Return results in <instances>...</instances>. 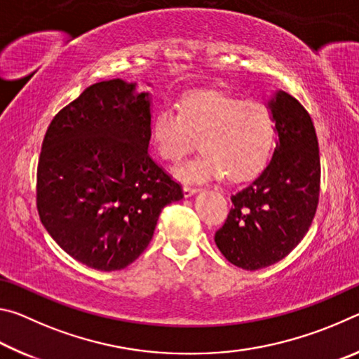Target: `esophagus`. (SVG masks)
<instances>
[{"mask_svg": "<svg viewBox=\"0 0 359 359\" xmlns=\"http://www.w3.org/2000/svg\"><path fill=\"white\" fill-rule=\"evenodd\" d=\"M196 191H198V188L190 187V185H184V196H185V198L193 196V194L196 193Z\"/></svg>", "mask_w": 359, "mask_h": 359, "instance_id": "obj_1", "label": "esophagus"}]
</instances>
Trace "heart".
<instances>
[{"instance_id":"obj_1","label":"heart","mask_w":359,"mask_h":359,"mask_svg":"<svg viewBox=\"0 0 359 359\" xmlns=\"http://www.w3.org/2000/svg\"><path fill=\"white\" fill-rule=\"evenodd\" d=\"M179 111L165 106L156 112L151 137L160 156L180 161L201 141L203 151L175 168L187 182L248 179L266 165L274 141V121L263 102L199 90L185 95Z\"/></svg>"}]
</instances>
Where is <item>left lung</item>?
<instances>
[{
	"instance_id": "left-lung-1",
	"label": "left lung",
	"mask_w": 359,
	"mask_h": 359,
	"mask_svg": "<svg viewBox=\"0 0 359 359\" xmlns=\"http://www.w3.org/2000/svg\"><path fill=\"white\" fill-rule=\"evenodd\" d=\"M276 149L257 179L231 196L215 244L231 264L257 271L283 259L311 228L320 194L318 141L311 115L283 90L266 102Z\"/></svg>"
}]
</instances>
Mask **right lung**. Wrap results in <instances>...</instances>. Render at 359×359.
<instances>
[{"instance_id": "1", "label": "right lung", "mask_w": 359, "mask_h": 359, "mask_svg": "<svg viewBox=\"0 0 359 359\" xmlns=\"http://www.w3.org/2000/svg\"><path fill=\"white\" fill-rule=\"evenodd\" d=\"M150 137L151 95L121 79L90 85L48 125L38 212L79 263L123 269L147 248L163 208L184 198L150 158Z\"/></svg>"}]
</instances>
